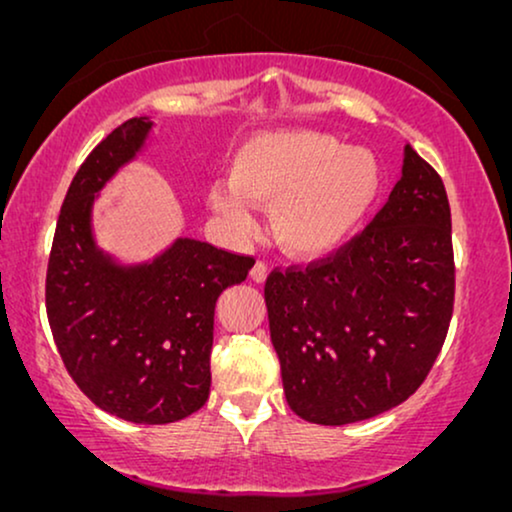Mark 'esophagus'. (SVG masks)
Here are the masks:
<instances>
[{
    "instance_id": "obj_1",
    "label": "esophagus",
    "mask_w": 512,
    "mask_h": 512,
    "mask_svg": "<svg viewBox=\"0 0 512 512\" xmlns=\"http://www.w3.org/2000/svg\"><path fill=\"white\" fill-rule=\"evenodd\" d=\"M251 279H254L256 284H263L265 282V277H268V265H265L263 261H256V265L254 268H251Z\"/></svg>"
}]
</instances>
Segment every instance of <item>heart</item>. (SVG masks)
<instances>
[{
	"label": "heart",
	"instance_id": "b5f03b06",
	"mask_svg": "<svg viewBox=\"0 0 512 512\" xmlns=\"http://www.w3.org/2000/svg\"><path fill=\"white\" fill-rule=\"evenodd\" d=\"M382 188L373 153L314 130H279L237 149L230 181L216 179L207 200L235 235L256 233L251 205L272 207L277 242L296 256H319L347 242Z\"/></svg>",
	"mask_w": 512,
	"mask_h": 512
}]
</instances>
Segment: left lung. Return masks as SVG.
Segmentation results:
<instances>
[{
	"instance_id": "obj_1",
	"label": "left lung",
	"mask_w": 512,
	"mask_h": 512,
	"mask_svg": "<svg viewBox=\"0 0 512 512\" xmlns=\"http://www.w3.org/2000/svg\"><path fill=\"white\" fill-rule=\"evenodd\" d=\"M286 403L342 426L401 405L426 380L450 328L454 251L440 174L408 144L403 177L340 249L265 282Z\"/></svg>"
}]
</instances>
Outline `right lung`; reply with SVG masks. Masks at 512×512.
Listing matches in <instances>:
<instances>
[{
	"mask_svg": "<svg viewBox=\"0 0 512 512\" xmlns=\"http://www.w3.org/2000/svg\"><path fill=\"white\" fill-rule=\"evenodd\" d=\"M153 128L130 118L90 151L62 202L46 272L55 347L83 394L135 424H170L209 398L214 307L254 258L179 237L151 263L118 265L97 249L95 195Z\"/></svg>",
	"mask_w": 512,
	"mask_h": 512,
	"instance_id": "obj_1",
	"label": "right lung"
}]
</instances>
